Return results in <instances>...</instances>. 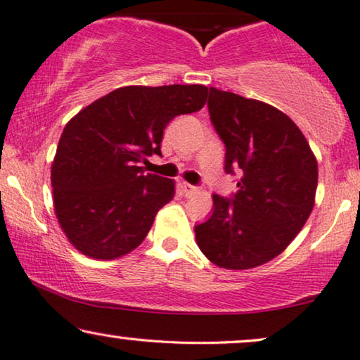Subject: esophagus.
<instances>
[{
    "label": "esophagus",
    "mask_w": 360,
    "mask_h": 360,
    "mask_svg": "<svg viewBox=\"0 0 360 360\" xmlns=\"http://www.w3.org/2000/svg\"><path fill=\"white\" fill-rule=\"evenodd\" d=\"M181 189H182V194H184V195H191V194H194V192H197V187L189 184V182H182Z\"/></svg>",
    "instance_id": "esophagus-1"
}]
</instances>
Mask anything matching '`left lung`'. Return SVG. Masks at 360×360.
<instances>
[{
  "label": "left lung",
  "instance_id": "left-lung-1",
  "mask_svg": "<svg viewBox=\"0 0 360 360\" xmlns=\"http://www.w3.org/2000/svg\"><path fill=\"white\" fill-rule=\"evenodd\" d=\"M209 114L225 143V173L240 174L236 194H214V212L197 225L207 259L251 269L279 256L315 205L318 165L305 135L272 105L209 89Z\"/></svg>",
  "mask_w": 360,
  "mask_h": 360
}]
</instances>
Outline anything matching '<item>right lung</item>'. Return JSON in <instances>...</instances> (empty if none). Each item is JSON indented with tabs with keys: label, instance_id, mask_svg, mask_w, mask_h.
<instances>
[{
	"label": "right lung",
	"instance_id": "right-lung-1",
	"mask_svg": "<svg viewBox=\"0 0 360 360\" xmlns=\"http://www.w3.org/2000/svg\"><path fill=\"white\" fill-rule=\"evenodd\" d=\"M207 86H124L96 99L65 125L52 163L58 224L78 251L115 259L135 250L174 181L145 173L161 155L163 130L176 115L204 108Z\"/></svg>",
	"mask_w": 360,
	"mask_h": 360
}]
</instances>
